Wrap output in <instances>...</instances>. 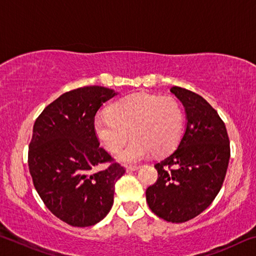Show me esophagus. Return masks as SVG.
<instances>
[{"label":"esophagus","mask_w":256,"mask_h":256,"mask_svg":"<svg viewBox=\"0 0 256 256\" xmlns=\"http://www.w3.org/2000/svg\"><path fill=\"white\" fill-rule=\"evenodd\" d=\"M138 168H140V166H138V164H130V166H128V172H134V170H138Z\"/></svg>","instance_id":"esophagus-1"}]
</instances>
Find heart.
Here are the masks:
<instances>
[{"label": "heart", "mask_w": 256, "mask_h": 256, "mask_svg": "<svg viewBox=\"0 0 256 256\" xmlns=\"http://www.w3.org/2000/svg\"><path fill=\"white\" fill-rule=\"evenodd\" d=\"M184 112L172 97L134 94L120 98L98 114L94 120V133L104 148L112 154L122 149L130 136L133 138L120 154L125 162H134L152 152H172L180 140Z\"/></svg>", "instance_id": "obj_1"}]
</instances>
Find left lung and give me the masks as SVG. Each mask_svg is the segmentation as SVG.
Masks as SVG:
<instances>
[{"label":"left lung","mask_w":256,"mask_h":256,"mask_svg":"<svg viewBox=\"0 0 256 256\" xmlns=\"http://www.w3.org/2000/svg\"><path fill=\"white\" fill-rule=\"evenodd\" d=\"M170 92L185 107L188 124L178 148L154 164L158 180L146 188V198L159 218L180 224L196 218L216 198L230 146L226 125L204 98L176 86Z\"/></svg>","instance_id":"8db88e82"}]
</instances>
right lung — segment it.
I'll return each instance as SVG.
<instances>
[{
    "label": "right lung",
    "mask_w": 256,
    "mask_h": 256,
    "mask_svg": "<svg viewBox=\"0 0 256 256\" xmlns=\"http://www.w3.org/2000/svg\"><path fill=\"white\" fill-rule=\"evenodd\" d=\"M112 89L82 86L50 102L34 124L28 166L37 193L52 214L73 227L94 226L114 202L125 168L99 146L94 120ZM102 163L105 170L94 172Z\"/></svg>",
    "instance_id": "1"
}]
</instances>
